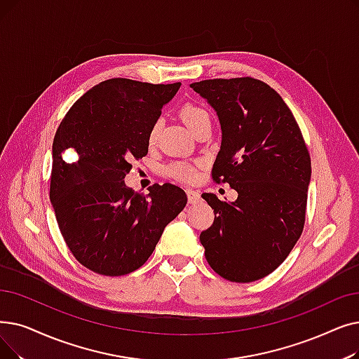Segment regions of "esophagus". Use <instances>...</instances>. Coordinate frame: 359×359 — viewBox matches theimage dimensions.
Returning a JSON list of instances; mask_svg holds the SVG:
<instances>
[{"label":"esophagus","mask_w":359,"mask_h":359,"mask_svg":"<svg viewBox=\"0 0 359 359\" xmlns=\"http://www.w3.org/2000/svg\"><path fill=\"white\" fill-rule=\"evenodd\" d=\"M186 194H188L189 204H192V205L198 204V202L201 201V194H199L198 191H192V189H188V191H186Z\"/></svg>","instance_id":"1"}]
</instances>
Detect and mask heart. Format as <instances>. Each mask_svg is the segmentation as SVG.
<instances>
[{
	"label": "heart",
	"instance_id": "obj_1",
	"mask_svg": "<svg viewBox=\"0 0 359 359\" xmlns=\"http://www.w3.org/2000/svg\"><path fill=\"white\" fill-rule=\"evenodd\" d=\"M180 117L183 120V123L191 129V132L198 126V124L208 118V113L195 104H184L180 110ZM157 130H158V124H154L149 130L148 135V141L152 144L155 141V136H157ZM170 173L173 175L176 179L182 180V182H192L196 177V171L194 167H191L189 164L184 163H177L175 165H171Z\"/></svg>",
	"mask_w": 359,
	"mask_h": 359
}]
</instances>
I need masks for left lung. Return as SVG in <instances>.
<instances>
[{"label": "left lung", "instance_id": "left-lung-1", "mask_svg": "<svg viewBox=\"0 0 359 359\" xmlns=\"http://www.w3.org/2000/svg\"><path fill=\"white\" fill-rule=\"evenodd\" d=\"M191 88L214 108L222 126L212 177L238 192L235 202L202 194L215 217L199 241L217 274L255 282L273 273L301 236L309 154L289 107L267 83L235 77Z\"/></svg>", "mask_w": 359, "mask_h": 359}]
</instances>
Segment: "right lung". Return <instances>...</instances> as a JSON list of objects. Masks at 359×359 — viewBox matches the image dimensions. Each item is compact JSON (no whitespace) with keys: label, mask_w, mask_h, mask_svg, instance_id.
I'll return each instance as SVG.
<instances>
[{"label":"right lung","mask_w":359,"mask_h":359,"mask_svg":"<svg viewBox=\"0 0 359 359\" xmlns=\"http://www.w3.org/2000/svg\"><path fill=\"white\" fill-rule=\"evenodd\" d=\"M180 82L104 81L77 100L53 144L50 199L66 245L86 269L124 276L142 267L165 226L184 208L179 186L128 188L130 161L148 154V135ZM70 149L75 157L66 162Z\"/></svg>","instance_id":"obj_1"}]
</instances>
